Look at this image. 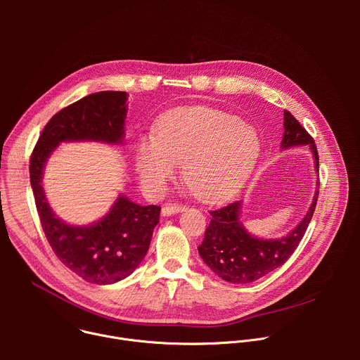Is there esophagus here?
Listing matches in <instances>:
<instances>
[{
    "label": "esophagus",
    "mask_w": 360,
    "mask_h": 360,
    "mask_svg": "<svg viewBox=\"0 0 360 360\" xmlns=\"http://www.w3.org/2000/svg\"><path fill=\"white\" fill-rule=\"evenodd\" d=\"M185 210H186V207H185V205H182V203H171V205H165V207L161 211V214L164 217H171V215L182 212Z\"/></svg>",
    "instance_id": "esophagus-1"
}]
</instances>
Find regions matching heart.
I'll return each mask as SVG.
<instances>
[{"label":"heart","instance_id":"obj_1","mask_svg":"<svg viewBox=\"0 0 360 360\" xmlns=\"http://www.w3.org/2000/svg\"><path fill=\"white\" fill-rule=\"evenodd\" d=\"M261 153L256 129L236 115L214 108H184L167 114L153 136H142L135 168L143 189L160 193L182 165L191 192L205 202L232 196L250 175Z\"/></svg>","mask_w":360,"mask_h":360}]
</instances>
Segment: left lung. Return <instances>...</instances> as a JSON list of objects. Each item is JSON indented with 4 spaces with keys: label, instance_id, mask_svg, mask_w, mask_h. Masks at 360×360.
Wrapping results in <instances>:
<instances>
[{
    "label": "left lung",
    "instance_id": "8db88e82",
    "mask_svg": "<svg viewBox=\"0 0 360 360\" xmlns=\"http://www.w3.org/2000/svg\"><path fill=\"white\" fill-rule=\"evenodd\" d=\"M282 149L309 145L315 157V167L319 169V155L314 138L299 124V121L285 110L283 112ZM319 185V184H318ZM319 189L300 224L281 239L255 238L239 221L240 203L235 200L224 208L211 211V222L205 231V238L198 246L200 258L212 272L231 283H250L282 266L302 240L314 217Z\"/></svg>",
    "mask_w": 360,
    "mask_h": 360
}]
</instances>
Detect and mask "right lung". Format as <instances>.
<instances>
[{
	"instance_id": "obj_1",
	"label": "right lung",
	"mask_w": 360,
	"mask_h": 360,
	"mask_svg": "<svg viewBox=\"0 0 360 360\" xmlns=\"http://www.w3.org/2000/svg\"><path fill=\"white\" fill-rule=\"evenodd\" d=\"M127 92L86 95L57 112L42 129L31 153L30 181L44 233L57 258L89 283L110 285L129 276L148 252L160 222L157 205L141 207L120 195L111 211L88 226H74L56 217L42 188V171L60 142L99 141L121 143L127 117Z\"/></svg>"
}]
</instances>
